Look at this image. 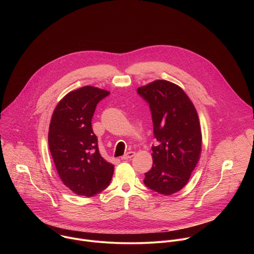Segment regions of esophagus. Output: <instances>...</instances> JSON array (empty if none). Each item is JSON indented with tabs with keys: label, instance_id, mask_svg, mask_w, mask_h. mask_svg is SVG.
I'll use <instances>...</instances> for the list:
<instances>
[{
	"label": "esophagus",
	"instance_id": "34e87169",
	"mask_svg": "<svg viewBox=\"0 0 254 254\" xmlns=\"http://www.w3.org/2000/svg\"><path fill=\"white\" fill-rule=\"evenodd\" d=\"M134 155H135L134 152H128V153H127L125 156L122 157V160H128V159L132 158Z\"/></svg>",
	"mask_w": 254,
	"mask_h": 254
}]
</instances>
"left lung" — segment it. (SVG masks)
<instances>
[{
  "instance_id": "left-lung-1",
  "label": "left lung",
  "mask_w": 254,
  "mask_h": 254,
  "mask_svg": "<svg viewBox=\"0 0 254 254\" xmlns=\"http://www.w3.org/2000/svg\"><path fill=\"white\" fill-rule=\"evenodd\" d=\"M136 91L150 104L158 141L152 147L154 164L143 183L159 194L172 195L188 183L200 159L198 114L185 91L173 82L158 79Z\"/></svg>"
}]
</instances>
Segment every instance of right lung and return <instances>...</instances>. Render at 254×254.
Listing matches in <instances>:
<instances>
[{"mask_svg": "<svg viewBox=\"0 0 254 254\" xmlns=\"http://www.w3.org/2000/svg\"><path fill=\"white\" fill-rule=\"evenodd\" d=\"M110 91L83 86L67 93L53 112L48 143L57 173L72 192L91 197L104 190L115 166L98 151L91 120L97 103Z\"/></svg>", "mask_w": 254, "mask_h": 254, "instance_id": "obj_1", "label": "right lung"}]
</instances>
